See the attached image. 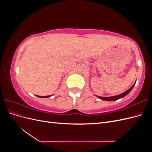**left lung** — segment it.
<instances>
[{
	"mask_svg": "<svg viewBox=\"0 0 152 152\" xmlns=\"http://www.w3.org/2000/svg\"><path fill=\"white\" fill-rule=\"evenodd\" d=\"M135 84V83H134ZM134 84L133 85L130 89H129L127 91H126V92H124V93L121 94H118L117 96H112V97H101V96H96L98 98H99V99H102V100H104V101H115V100H117L118 99H121L124 96H126L127 94H129L131 92V91L132 90V89L133 88V87H134Z\"/></svg>",
	"mask_w": 152,
	"mask_h": 152,
	"instance_id": "1",
	"label": "left lung"
}]
</instances>
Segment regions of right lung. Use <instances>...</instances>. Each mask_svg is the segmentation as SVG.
Wrapping results in <instances>:
<instances>
[{"label":"right lung","mask_w":152,"mask_h":152,"mask_svg":"<svg viewBox=\"0 0 152 152\" xmlns=\"http://www.w3.org/2000/svg\"><path fill=\"white\" fill-rule=\"evenodd\" d=\"M37 96L39 98H48V97H49V96H50H50Z\"/></svg>","instance_id":"add662e5"}]
</instances>
